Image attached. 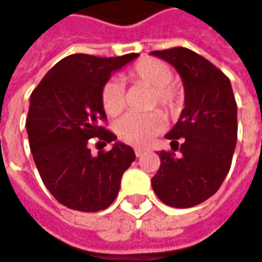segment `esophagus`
<instances>
[{
	"instance_id": "1",
	"label": "esophagus",
	"mask_w": 262,
	"mask_h": 262,
	"mask_svg": "<svg viewBox=\"0 0 262 262\" xmlns=\"http://www.w3.org/2000/svg\"><path fill=\"white\" fill-rule=\"evenodd\" d=\"M134 151H136V156H137V158H140V156L144 153V149H140V147H137V149H136Z\"/></svg>"
}]
</instances>
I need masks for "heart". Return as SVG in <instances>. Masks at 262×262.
I'll return each instance as SVG.
<instances>
[{
  "mask_svg": "<svg viewBox=\"0 0 262 262\" xmlns=\"http://www.w3.org/2000/svg\"><path fill=\"white\" fill-rule=\"evenodd\" d=\"M125 78L134 84H147L153 86L151 104H161L169 112H176L181 101V93L176 82H172V69L164 60L144 57L134 63ZM101 106L111 116H116L126 106L124 85L119 81H109L101 90ZM166 124V116L162 111L147 113H128L116 124V134L122 141L144 147L151 140L162 133Z\"/></svg>",
  "mask_w": 262,
  "mask_h": 262,
  "instance_id": "b5f03b06",
  "label": "heart"
}]
</instances>
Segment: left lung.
Segmentation results:
<instances>
[{"mask_svg":"<svg viewBox=\"0 0 262 262\" xmlns=\"http://www.w3.org/2000/svg\"><path fill=\"white\" fill-rule=\"evenodd\" d=\"M151 54L176 68L186 91L180 119L165 136L172 151H159L161 166L151 187L165 205L191 208L215 194L229 174L237 140V104L229 78L198 53L174 47Z\"/></svg>","mask_w":262,"mask_h":262,"instance_id":"1","label":"left lung"}]
</instances>
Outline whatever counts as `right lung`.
Instances as JSON below:
<instances>
[{
  "label": "right lung",
  "mask_w": 262,
  "mask_h": 262,
  "mask_svg": "<svg viewBox=\"0 0 262 262\" xmlns=\"http://www.w3.org/2000/svg\"><path fill=\"white\" fill-rule=\"evenodd\" d=\"M137 56L71 54L56 63L31 94L26 128L33 161L50 193L71 209L97 212L111 206L122 174L136 161L134 150L124 143L97 156L86 144L94 137L104 144L116 140L100 125L107 121L101 90L112 72Z\"/></svg>",
  "instance_id": "add662e5"
}]
</instances>
